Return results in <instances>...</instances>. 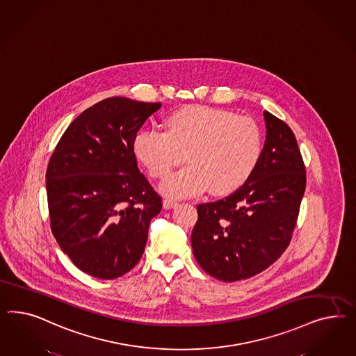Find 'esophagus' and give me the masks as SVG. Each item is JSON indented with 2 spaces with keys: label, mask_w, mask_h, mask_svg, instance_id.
<instances>
[{
  "label": "esophagus",
  "mask_w": 356,
  "mask_h": 356,
  "mask_svg": "<svg viewBox=\"0 0 356 356\" xmlns=\"http://www.w3.org/2000/svg\"><path fill=\"white\" fill-rule=\"evenodd\" d=\"M179 205L176 201H173V200H170V198H165L164 201H163V207L164 209H173V207H176V206Z\"/></svg>",
  "instance_id": "obj_1"
}]
</instances>
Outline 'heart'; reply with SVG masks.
<instances>
[{"instance_id": "1", "label": "heart", "mask_w": 356, "mask_h": 356, "mask_svg": "<svg viewBox=\"0 0 356 356\" xmlns=\"http://www.w3.org/2000/svg\"><path fill=\"white\" fill-rule=\"evenodd\" d=\"M167 131L143 129L133 149L154 179H164L186 154L191 165L173 173L161 186L168 197H186L205 189L225 195L253 173L262 152V134L249 118L205 106H185L167 120Z\"/></svg>"}]
</instances>
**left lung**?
Segmentation results:
<instances>
[{"label":"left lung","instance_id":"8db88e82","mask_svg":"<svg viewBox=\"0 0 356 356\" xmlns=\"http://www.w3.org/2000/svg\"><path fill=\"white\" fill-rule=\"evenodd\" d=\"M259 163L236 192L197 206L194 257L223 282L247 280L280 259L292 238L305 192V165L291 128L268 111Z\"/></svg>","mask_w":356,"mask_h":356}]
</instances>
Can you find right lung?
<instances>
[{
  "label": "right lung",
  "instance_id": "right-lung-1",
  "mask_svg": "<svg viewBox=\"0 0 356 356\" xmlns=\"http://www.w3.org/2000/svg\"><path fill=\"white\" fill-rule=\"evenodd\" d=\"M162 103L104 99L65 130L47 168L51 229L76 268L115 280L140 261L162 197L138 170L133 142Z\"/></svg>",
  "mask_w": 356,
  "mask_h": 356
}]
</instances>
